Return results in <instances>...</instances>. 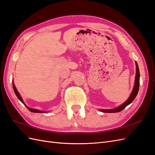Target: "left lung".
Instances as JSON below:
<instances>
[{"instance_id": "obj_1", "label": "left lung", "mask_w": 155, "mask_h": 155, "mask_svg": "<svg viewBox=\"0 0 155 155\" xmlns=\"http://www.w3.org/2000/svg\"><path fill=\"white\" fill-rule=\"evenodd\" d=\"M136 77H135V82H134V86L133 87V90H132V91L131 93V94L130 97H129L125 102L122 104L121 105L119 106V107L114 108V109H110V110H105V109H101L100 111L102 112H105V113H115V112H121L122 110L124 109L126 107H127L128 105L130 104L132 101L134 100L136 98V97L138 94V90H139V86H140V71H139V68H138V65L137 64L136 61Z\"/></svg>"}]
</instances>
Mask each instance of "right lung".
Listing matches in <instances>:
<instances>
[{"label": "right lung", "mask_w": 155, "mask_h": 155, "mask_svg": "<svg viewBox=\"0 0 155 155\" xmlns=\"http://www.w3.org/2000/svg\"><path fill=\"white\" fill-rule=\"evenodd\" d=\"M13 88H14V92H15V95H16V96L17 97V98H18L22 103H23L25 105V107L27 108L30 112H34V113H43V112H43V111H41V110H36V109H34V108H29V107H28L27 106H26L25 104V103H24V101H23V99H22V97H21V95H20V94H19V93L17 91V89H16V87H15V84H14V82H13Z\"/></svg>", "instance_id": "1"}]
</instances>
